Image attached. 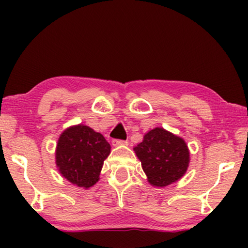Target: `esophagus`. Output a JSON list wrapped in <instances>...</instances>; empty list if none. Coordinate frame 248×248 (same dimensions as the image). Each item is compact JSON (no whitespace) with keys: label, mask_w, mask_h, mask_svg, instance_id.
Wrapping results in <instances>:
<instances>
[{"label":"esophagus","mask_w":248,"mask_h":248,"mask_svg":"<svg viewBox=\"0 0 248 248\" xmlns=\"http://www.w3.org/2000/svg\"><path fill=\"white\" fill-rule=\"evenodd\" d=\"M125 144H127V141H123V140L111 141V145H113V147H121V145H125Z\"/></svg>","instance_id":"1"}]
</instances>
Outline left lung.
<instances>
[{"instance_id": "obj_1", "label": "left lung", "mask_w": 248, "mask_h": 248, "mask_svg": "<svg viewBox=\"0 0 248 248\" xmlns=\"http://www.w3.org/2000/svg\"><path fill=\"white\" fill-rule=\"evenodd\" d=\"M148 182L155 187H165L185 175L189 164V151L182 138L155 127L134 147Z\"/></svg>"}]
</instances>
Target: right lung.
<instances>
[{
    "instance_id": "1",
    "label": "right lung",
    "mask_w": 248,
    "mask_h": 248,
    "mask_svg": "<svg viewBox=\"0 0 248 248\" xmlns=\"http://www.w3.org/2000/svg\"><path fill=\"white\" fill-rule=\"evenodd\" d=\"M110 144L103 135L87 125L66 128L60 135L55 159L60 174L78 187L89 188L99 181L104 160Z\"/></svg>"
}]
</instances>
